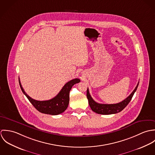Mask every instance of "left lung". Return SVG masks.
Here are the masks:
<instances>
[{"mask_svg":"<svg viewBox=\"0 0 155 155\" xmlns=\"http://www.w3.org/2000/svg\"><path fill=\"white\" fill-rule=\"evenodd\" d=\"M138 84L139 82L138 83L137 87H135V88L134 89L132 93L127 98H125L122 101L117 104H100L95 102L91 97L88 88L87 92V97L88 100L89 105L92 110L98 114H115V113H119L123 109H124V108L129 104V103L130 102V101L133 98L135 92L136 91L137 89L138 88Z\"/></svg>","mask_w":155,"mask_h":155,"instance_id":"8db88e82","label":"left lung"}]
</instances>
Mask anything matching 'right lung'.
I'll list each match as a JSON object with an SVG mask.
<instances>
[{"label":"right lung","instance_id":"add662e5","mask_svg":"<svg viewBox=\"0 0 155 155\" xmlns=\"http://www.w3.org/2000/svg\"><path fill=\"white\" fill-rule=\"evenodd\" d=\"M79 79H74L66 83L60 92L53 98L46 101H38L31 98L24 91L19 79V84L23 94L27 97L31 104L41 113L57 115L66 110L69 103V94L72 87L80 82Z\"/></svg>","mask_w":155,"mask_h":155}]
</instances>
